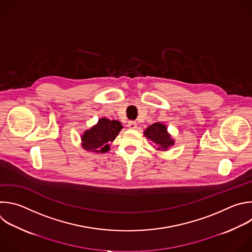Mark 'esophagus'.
<instances>
[{
	"instance_id": "esophagus-1",
	"label": "esophagus",
	"mask_w": 252,
	"mask_h": 252,
	"mask_svg": "<svg viewBox=\"0 0 252 252\" xmlns=\"http://www.w3.org/2000/svg\"><path fill=\"white\" fill-rule=\"evenodd\" d=\"M127 127H128L129 129H135V128L137 127V125H136L135 122L130 121V122H128V124H127Z\"/></svg>"
}]
</instances>
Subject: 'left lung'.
<instances>
[{"label": "left lung", "mask_w": 252, "mask_h": 252, "mask_svg": "<svg viewBox=\"0 0 252 252\" xmlns=\"http://www.w3.org/2000/svg\"><path fill=\"white\" fill-rule=\"evenodd\" d=\"M143 134L158 151H167L175 144V140L167 130V126L161 123H154L149 126L143 131Z\"/></svg>", "instance_id": "obj_1"}]
</instances>
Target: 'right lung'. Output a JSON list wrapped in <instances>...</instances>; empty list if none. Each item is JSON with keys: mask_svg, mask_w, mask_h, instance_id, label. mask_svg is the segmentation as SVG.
Returning <instances> with one entry per match:
<instances>
[{"mask_svg": "<svg viewBox=\"0 0 252 252\" xmlns=\"http://www.w3.org/2000/svg\"><path fill=\"white\" fill-rule=\"evenodd\" d=\"M124 126L119 121L101 118L91 128L81 134V146L93 153H106Z\"/></svg>", "mask_w": 252, "mask_h": 252, "instance_id": "obj_1", "label": "right lung"}]
</instances>
